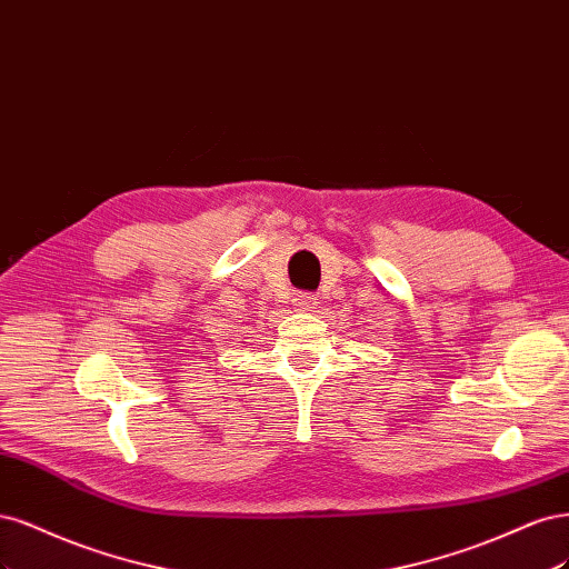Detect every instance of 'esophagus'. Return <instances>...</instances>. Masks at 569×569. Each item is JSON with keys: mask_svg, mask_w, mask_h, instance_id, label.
Segmentation results:
<instances>
[{"mask_svg": "<svg viewBox=\"0 0 569 569\" xmlns=\"http://www.w3.org/2000/svg\"><path fill=\"white\" fill-rule=\"evenodd\" d=\"M292 305H296L298 311H315L317 298L309 296V292H300V296H296V300H292Z\"/></svg>", "mask_w": 569, "mask_h": 569, "instance_id": "esophagus-1", "label": "esophagus"}]
</instances>
